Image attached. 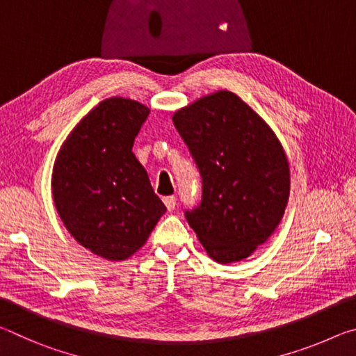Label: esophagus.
I'll return each instance as SVG.
<instances>
[{
    "label": "esophagus",
    "mask_w": 356,
    "mask_h": 356,
    "mask_svg": "<svg viewBox=\"0 0 356 356\" xmlns=\"http://www.w3.org/2000/svg\"><path fill=\"white\" fill-rule=\"evenodd\" d=\"M163 202H165V206H166L168 210H170V212H171V210L176 209V206H177L176 197H174V196H166L165 200H163Z\"/></svg>",
    "instance_id": "1"
}]
</instances>
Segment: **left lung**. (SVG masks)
<instances>
[{
  "instance_id": "left-lung-1",
  "label": "left lung",
  "mask_w": 356,
  "mask_h": 356,
  "mask_svg": "<svg viewBox=\"0 0 356 356\" xmlns=\"http://www.w3.org/2000/svg\"><path fill=\"white\" fill-rule=\"evenodd\" d=\"M202 179L200 206L185 218L207 254L238 262L275 232L291 191L287 156L273 130L229 91L172 116Z\"/></svg>"
}]
</instances>
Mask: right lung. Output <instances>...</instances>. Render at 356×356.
Listing matches in <instances>:
<instances>
[{"mask_svg":"<svg viewBox=\"0 0 356 356\" xmlns=\"http://www.w3.org/2000/svg\"><path fill=\"white\" fill-rule=\"evenodd\" d=\"M149 108L111 97L89 111L56 156L53 201L70 236L94 254L124 261L166 212L134 154Z\"/></svg>","mask_w":356,"mask_h":356,"instance_id":"obj_1","label":"right lung"}]
</instances>
